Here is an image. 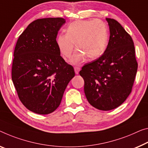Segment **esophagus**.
<instances>
[{
	"mask_svg": "<svg viewBox=\"0 0 148 148\" xmlns=\"http://www.w3.org/2000/svg\"><path fill=\"white\" fill-rule=\"evenodd\" d=\"M74 69H75V72L76 74H79V71L81 70V68L79 67H74Z\"/></svg>",
	"mask_w": 148,
	"mask_h": 148,
	"instance_id": "1",
	"label": "esophagus"
}]
</instances>
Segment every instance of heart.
<instances>
[{
  "label": "heart",
  "instance_id": "obj_1",
  "mask_svg": "<svg viewBox=\"0 0 148 148\" xmlns=\"http://www.w3.org/2000/svg\"><path fill=\"white\" fill-rule=\"evenodd\" d=\"M108 31L101 20H79L72 22L57 38V45L63 58H69L75 49H78L71 59L73 64L83 62L86 56L90 60L99 58L108 45Z\"/></svg>",
  "mask_w": 148,
  "mask_h": 148
}]
</instances>
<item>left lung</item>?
I'll use <instances>...</instances> for the list:
<instances>
[{
  "label": "left lung",
  "mask_w": 148,
  "mask_h": 148,
  "mask_svg": "<svg viewBox=\"0 0 148 148\" xmlns=\"http://www.w3.org/2000/svg\"><path fill=\"white\" fill-rule=\"evenodd\" d=\"M110 39L101 57L86 63L79 72L86 98L93 107L110 110L119 107L132 91L138 69L132 38L119 22L107 18Z\"/></svg>",
  "instance_id": "left-lung-1"
}]
</instances>
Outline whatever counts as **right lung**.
Instances as JSON below:
<instances>
[{"label": "right lung", "instance_id": "right-lung-1", "mask_svg": "<svg viewBox=\"0 0 148 148\" xmlns=\"http://www.w3.org/2000/svg\"><path fill=\"white\" fill-rule=\"evenodd\" d=\"M62 18H46L29 24L19 36L14 51L12 80L20 101L32 112L47 114L61 103L73 66L60 56L58 31Z\"/></svg>", "mask_w": 148, "mask_h": 148}]
</instances>
